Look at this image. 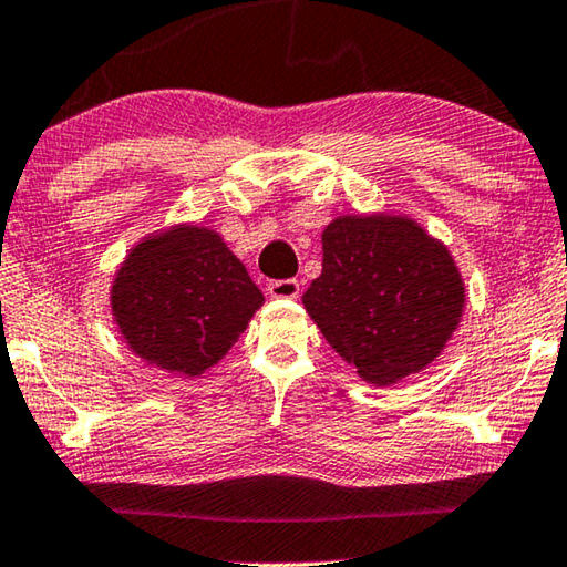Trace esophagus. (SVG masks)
Returning <instances> with one entry per match:
<instances>
[{"label": "esophagus", "instance_id": "34e87169", "mask_svg": "<svg viewBox=\"0 0 567 567\" xmlns=\"http://www.w3.org/2000/svg\"><path fill=\"white\" fill-rule=\"evenodd\" d=\"M269 298H280V300H292L300 295V282L298 280H272L267 285Z\"/></svg>", "mask_w": 567, "mask_h": 567}]
</instances>
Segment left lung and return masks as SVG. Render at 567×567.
Here are the masks:
<instances>
[{
	"label": "left lung",
	"instance_id": "left-lung-1",
	"mask_svg": "<svg viewBox=\"0 0 567 567\" xmlns=\"http://www.w3.org/2000/svg\"><path fill=\"white\" fill-rule=\"evenodd\" d=\"M302 306L364 382L392 386L441 357L466 287L445 244L412 218L338 216L323 231V272Z\"/></svg>",
	"mask_w": 567,
	"mask_h": 567
}]
</instances>
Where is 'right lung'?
Segmentation results:
<instances>
[{
	"instance_id": "add662e5",
	"label": "right lung",
	"mask_w": 567,
	"mask_h": 567,
	"mask_svg": "<svg viewBox=\"0 0 567 567\" xmlns=\"http://www.w3.org/2000/svg\"><path fill=\"white\" fill-rule=\"evenodd\" d=\"M261 302L265 295L221 236L193 224L145 236L112 282L126 346L177 377L218 364Z\"/></svg>"
}]
</instances>
